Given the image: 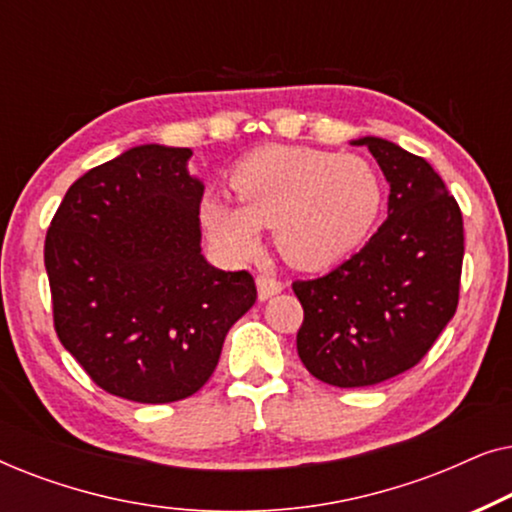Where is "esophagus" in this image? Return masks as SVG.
<instances>
[{
	"label": "esophagus",
	"instance_id": "34e87169",
	"mask_svg": "<svg viewBox=\"0 0 512 512\" xmlns=\"http://www.w3.org/2000/svg\"><path fill=\"white\" fill-rule=\"evenodd\" d=\"M256 286H258V298L261 300L277 296V293L284 289L282 282H279L275 275H268V272H261V275L256 277Z\"/></svg>",
	"mask_w": 512,
	"mask_h": 512
}]
</instances>
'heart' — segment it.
I'll list each match as a JSON object with an SVG mask.
<instances>
[{
	"label": "heart",
	"instance_id": "obj_1",
	"mask_svg": "<svg viewBox=\"0 0 512 512\" xmlns=\"http://www.w3.org/2000/svg\"><path fill=\"white\" fill-rule=\"evenodd\" d=\"M233 202L205 195L200 219L228 256L249 258L261 228H275L277 249L298 268H326L363 244L382 212V181L359 156L303 146H270L233 170Z\"/></svg>",
	"mask_w": 512,
	"mask_h": 512
}]
</instances>
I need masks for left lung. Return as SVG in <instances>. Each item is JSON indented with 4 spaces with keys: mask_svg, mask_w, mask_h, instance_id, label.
<instances>
[{
    "mask_svg": "<svg viewBox=\"0 0 512 512\" xmlns=\"http://www.w3.org/2000/svg\"><path fill=\"white\" fill-rule=\"evenodd\" d=\"M368 146L389 181L387 221L328 275L293 282L298 356L333 387H373L424 359L459 305L464 219L424 158L380 137Z\"/></svg>",
    "mask_w": 512,
    "mask_h": 512,
    "instance_id": "8db88e82",
    "label": "left lung"
}]
</instances>
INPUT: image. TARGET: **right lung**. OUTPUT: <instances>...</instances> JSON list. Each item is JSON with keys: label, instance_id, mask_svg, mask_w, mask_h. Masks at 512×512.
<instances>
[{"label": "right lung", "instance_id": "right-lung-1", "mask_svg": "<svg viewBox=\"0 0 512 512\" xmlns=\"http://www.w3.org/2000/svg\"><path fill=\"white\" fill-rule=\"evenodd\" d=\"M191 149L144 144L76 179L46 233L62 347L107 394L174 403L212 377L230 326L256 303L247 270L200 254Z\"/></svg>", "mask_w": 512, "mask_h": 512}]
</instances>
